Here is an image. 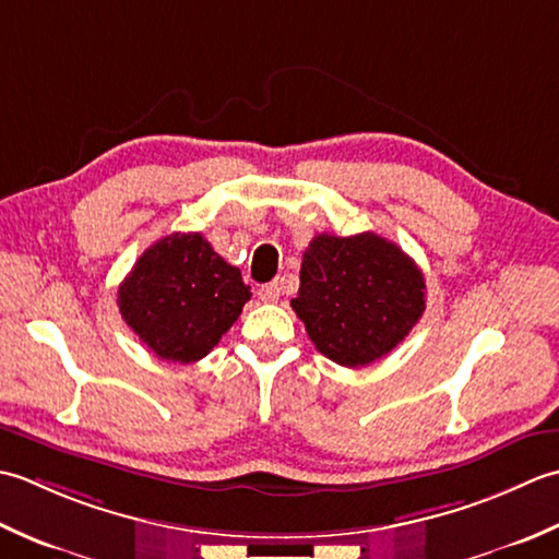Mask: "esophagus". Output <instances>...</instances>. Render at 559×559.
Here are the masks:
<instances>
[{
	"label": "esophagus",
	"mask_w": 559,
	"mask_h": 559,
	"mask_svg": "<svg viewBox=\"0 0 559 559\" xmlns=\"http://www.w3.org/2000/svg\"><path fill=\"white\" fill-rule=\"evenodd\" d=\"M258 296H260V301H265V304L280 301V282H270V284H265V287H260Z\"/></svg>",
	"instance_id": "1"
}]
</instances>
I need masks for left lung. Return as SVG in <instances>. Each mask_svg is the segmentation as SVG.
Here are the masks:
<instances>
[{"label": "left lung", "mask_w": 559, "mask_h": 559, "mask_svg": "<svg viewBox=\"0 0 559 559\" xmlns=\"http://www.w3.org/2000/svg\"><path fill=\"white\" fill-rule=\"evenodd\" d=\"M292 309L316 349L357 369L389 355L425 313V275L393 241L371 231L318 234L304 253Z\"/></svg>", "instance_id": "1"}]
</instances>
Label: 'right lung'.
I'll return each instance as SVG.
<instances>
[{
	"mask_svg": "<svg viewBox=\"0 0 559 559\" xmlns=\"http://www.w3.org/2000/svg\"><path fill=\"white\" fill-rule=\"evenodd\" d=\"M250 287L202 234H170L136 260L118 289L122 321L156 357L192 364L210 355Z\"/></svg>",
	"mask_w": 559,
	"mask_h": 559,
	"instance_id": "obj_1",
	"label": "right lung"
}]
</instances>
